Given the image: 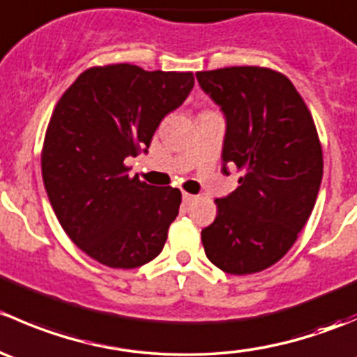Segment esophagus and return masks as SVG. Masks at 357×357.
<instances>
[{
  "instance_id": "obj_1",
  "label": "esophagus",
  "mask_w": 357,
  "mask_h": 357,
  "mask_svg": "<svg viewBox=\"0 0 357 357\" xmlns=\"http://www.w3.org/2000/svg\"><path fill=\"white\" fill-rule=\"evenodd\" d=\"M193 199H195V197H193L192 193L183 192V202H185V204H190V202H193Z\"/></svg>"
}]
</instances>
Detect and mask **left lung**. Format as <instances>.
I'll list each match as a JSON object with an SVG mask.
<instances>
[{"instance_id": "obj_1", "label": "left lung", "mask_w": 357, "mask_h": 357, "mask_svg": "<svg viewBox=\"0 0 357 357\" xmlns=\"http://www.w3.org/2000/svg\"><path fill=\"white\" fill-rule=\"evenodd\" d=\"M197 81L225 115L222 172L243 171L202 229L205 255L229 275L259 273L290 250L314 208L323 178L314 121L290 79L271 68H218Z\"/></svg>"}]
</instances>
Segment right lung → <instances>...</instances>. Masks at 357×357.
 I'll return each instance as SVG.
<instances>
[{
    "label": "right lung",
    "mask_w": 357,
    "mask_h": 357,
    "mask_svg": "<svg viewBox=\"0 0 357 357\" xmlns=\"http://www.w3.org/2000/svg\"><path fill=\"white\" fill-rule=\"evenodd\" d=\"M192 72L93 67L63 93L43 146V181L68 238L109 268L155 259L181 204L172 186L129 178L124 160L149 152L169 112L188 98Z\"/></svg>",
    "instance_id": "obj_1"
}]
</instances>
